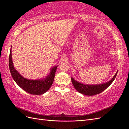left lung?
Returning <instances> with one entry per match:
<instances>
[{
    "label": "left lung",
    "mask_w": 129,
    "mask_h": 129,
    "mask_svg": "<svg viewBox=\"0 0 129 129\" xmlns=\"http://www.w3.org/2000/svg\"><path fill=\"white\" fill-rule=\"evenodd\" d=\"M118 72L115 73L114 76L113 77L112 79L109 81L103 84H98V85H86L82 83H80L78 81L74 79L73 78H71L72 82L73 84L75 89L78 92L87 96H93L97 95L100 93L102 92L111 85L113 81H114L115 78L117 76Z\"/></svg>",
    "instance_id": "left-lung-1"
}]
</instances>
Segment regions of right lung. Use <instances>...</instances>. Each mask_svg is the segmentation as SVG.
Wrapping results in <instances>:
<instances>
[{"label":"right lung","instance_id":"1","mask_svg":"<svg viewBox=\"0 0 129 129\" xmlns=\"http://www.w3.org/2000/svg\"><path fill=\"white\" fill-rule=\"evenodd\" d=\"M9 69L12 77L16 84L27 92L32 95H42L50 88L54 80L57 66L51 68L49 75L42 79L31 80L23 77L14 68L12 60L11 48L9 59Z\"/></svg>","mask_w":129,"mask_h":129}]
</instances>
